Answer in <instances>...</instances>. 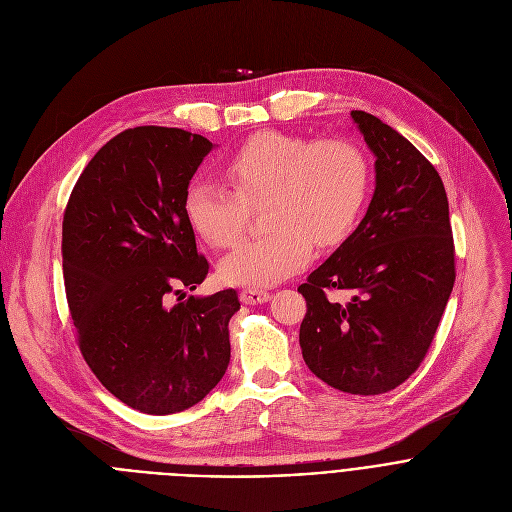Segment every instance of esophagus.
<instances>
[{
	"instance_id": "34e87169",
	"label": "esophagus",
	"mask_w": 512,
	"mask_h": 512,
	"mask_svg": "<svg viewBox=\"0 0 512 512\" xmlns=\"http://www.w3.org/2000/svg\"><path fill=\"white\" fill-rule=\"evenodd\" d=\"M269 300V291L259 289V287H245L241 291V302L243 304H261Z\"/></svg>"
}]
</instances>
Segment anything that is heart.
I'll return each mask as SVG.
<instances>
[{"instance_id":"b5f03b06","label":"heart","mask_w":512,"mask_h":512,"mask_svg":"<svg viewBox=\"0 0 512 512\" xmlns=\"http://www.w3.org/2000/svg\"><path fill=\"white\" fill-rule=\"evenodd\" d=\"M231 190L194 180L184 212L216 249L239 243L251 208L263 206L267 235L243 243L221 263L223 279L269 285L306 267L314 243L340 245L356 227L371 192L369 158L350 139L310 141L281 131L251 135L227 158Z\"/></svg>"}]
</instances>
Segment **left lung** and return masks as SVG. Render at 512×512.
I'll use <instances>...</instances> for the list:
<instances>
[{
    "instance_id": "8db88e82",
    "label": "left lung",
    "mask_w": 512,
    "mask_h": 512,
    "mask_svg": "<svg viewBox=\"0 0 512 512\" xmlns=\"http://www.w3.org/2000/svg\"><path fill=\"white\" fill-rule=\"evenodd\" d=\"M377 156V188L358 229L298 287L300 346L310 371L350 395H381L423 362L456 281L444 182L415 145L352 111ZM346 290L348 303L327 294Z\"/></svg>"
}]
</instances>
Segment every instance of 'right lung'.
Returning <instances> with one entry per match:
<instances>
[{"mask_svg": "<svg viewBox=\"0 0 512 512\" xmlns=\"http://www.w3.org/2000/svg\"><path fill=\"white\" fill-rule=\"evenodd\" d=\"M212 143L178 127L141 125L109 139L79 176L62 218V273L77 344L93 375L150 415L184 411L223 379L229 287L182 294L206 279L184 194Z\"/></svg>", "mask_w": 512, "mask_h": 512, "instance_id": "1", "label": "right lung"}]
</instances>
